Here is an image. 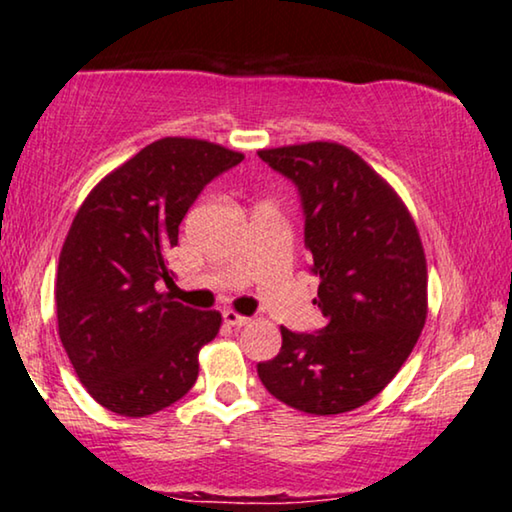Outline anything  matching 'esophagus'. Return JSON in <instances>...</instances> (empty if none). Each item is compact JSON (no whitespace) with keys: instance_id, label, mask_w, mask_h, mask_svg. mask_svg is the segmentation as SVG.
I'll return each instance as SVG.
<instances>
[{"instance_id":"obj_1","label":"esophagus","mask_w":512,"mask_h":512,"mask_svg":"<svg viewBox=\"0 0 512 512\" xmlns=\"http://www.w3.org/2000/svg\"><path fill=\"white\" fill-rule=\"evenodd\" d=\"M222 320H225L229 327H246L250 322V318H246V315H239L236 311H225L222 313Z\"/></svg>"}]
</instances>
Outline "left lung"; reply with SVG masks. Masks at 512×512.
Masks as SVG:
<instances>
[{
  "label": "left lung",
  "instance_id": "1",
  "mask_svg": "<svg viewBox=\"0 0 512 512\" xmlns=\"http://www.w3.org/2000/svg\"><path fill=\"white\" fill-rule=\"evenodd\" d=\"M290 178L304 208L315 334L280 327L283 345L257 376L273 397L311 415L364 406L397 376L427 320V259L399 194L341 143L313 141L257 153Z\"/></svg>",
  "mask_w": 512,
  "mask_h": 512
}]
</instances>
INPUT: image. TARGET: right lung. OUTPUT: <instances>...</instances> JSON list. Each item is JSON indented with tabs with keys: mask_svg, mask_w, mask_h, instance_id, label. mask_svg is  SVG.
<instances>
[{
	"mask_svg": "<svg viewBox=\"0 0 512 512\" xmlns=\"http://www.w3.org/2000/svg\"><path fill=\"white\" fill-rule=\"evenodd\" d=\"M241 153L167 136L111 171L78 208L57 264L60 341L85 390L111 413L146 417L185 397L218 311L157 290L171 283L169 250L201 190Z\"/></svg>",
	"mask_w": 512,
	"mask_h": 512,
	"instance_id": "add662e5",
	"label": "right lung"
}]
</instances>
